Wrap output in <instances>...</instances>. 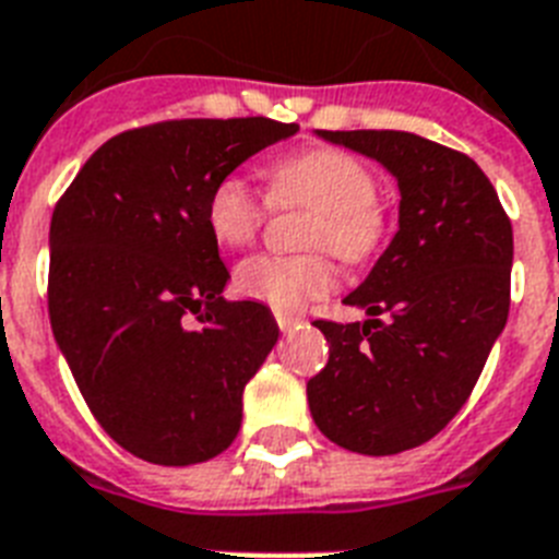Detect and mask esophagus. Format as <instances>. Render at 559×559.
<instances>
[{
    "label": "esophagus",
    "mask_w": 559,
    "mask_h": 559,
    "mask_svg": "<svg viewBox=\"0 0 559 559\" xmlns=\"http://www.w3.org/2000/svg\"><path fill=\"white\" fill-rule=\"evenodd\" d=\"M275 321H278L281 333H289L293 326L301 324V319H298V316H289V312H275Z\"/></svg>",
    "instance_id": "obj_1"
}]
</instances>
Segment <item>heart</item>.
<instances>
[{
    "mask_svg": "<svg viewBox=\"0 0 559 559\" xmlns=\"http://www.w3.org/2000/svg\"><path fill=\"white\" fill-rule=\"evenodd\" d=\"M379 183L365 163L342 148H307L270 169L272 206L310 209L307 247L330 249L347 264H358L382 247ZM266 201L238 175L221 177L206 198L209 235L221 247H247L261 233ZM335 287V270L324 252L310 255H255L235 270V289L249 301L278 312L301 310Z\"/></svg>",
    "mask_w": 559,
    "mask_h": 559,
    "instance_id": "heart-1",
    "label": "heart"
}]
</instances>
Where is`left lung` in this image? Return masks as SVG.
<instances>
[{"label":"left lung","mask_w":559,"mask_h":559,"mask_svg":"<svg viewBox=\"0 0 559 559\" xmlns=\"http://www.w3.org/2000/svg\"><path fill=\"white\" fill-rule=\"evenodd\" d=\"M316 134L382 163L402 201L399 233L344 298L370 319L316 321L330 358L307 382L312 421L353 453L411 451L468 402L506 326L511 221L468 154L411 131Z\"/></svg>","instance_id":"8db88e82"}]
</instances>
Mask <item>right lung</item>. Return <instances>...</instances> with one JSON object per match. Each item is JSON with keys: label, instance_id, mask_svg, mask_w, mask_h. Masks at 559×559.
Listing matches in <instances>:
<instances>
[{"label": "right lung", "instance_id": "1", "mask_svg": "<svg viewBox=\"0 0 559 559\" xmlns=\"http://www.w3.org/2000/svg\"><path fill=\"white\" fill-rule=\"evenodd\" d=\"M295 131L266 117L122 131L53 209V338L94 419L140 460L194 465L238 437L243 388L278 324L264 304L224 298L229 270L209 235L206 198Z\"/></svg>", "mask_w": 559, "mask_h": 559}]
</instances>
